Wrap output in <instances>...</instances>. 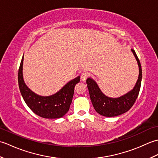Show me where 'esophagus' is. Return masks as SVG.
Masks as SVG:
<instances>
[{"instance_id":"1","label":"esophagus","mask_w":158,"mask_h":158,"mask_svg":"<svg viewBox=\"0 0 158 158\" xmlns=\"http://www.w3.org/2000/svg\"><path fill=\"white\" fill-rule=\"evenodd\" d=\"M88 77V74L87 73H81V81H83V82L85 81Z\"/></svg>"}]
</instances>
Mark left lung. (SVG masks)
I'll use <instances>...</instances> for the list:
<instances>
[{"instance_id":"left-lung-1","label":"left lung","mask_w":158,"mask_h":158,"mask_svg":"<svg viewBox=\"0 0 158 158\" xmlns=\"http://www.w3.org/2000/svg\"><path fill=\"white\" fill-rule=\"evenodd\" d=\"M138 63L139 75L136 84L132 90L118 98H110L104 94L97 83L92 78H88L86 83L90 99L96 111L102 116L111 117L122 115L130 109L135 104L140 91L142 80L140 62L134 49H131Z\"/></svg>"}]
</instances>
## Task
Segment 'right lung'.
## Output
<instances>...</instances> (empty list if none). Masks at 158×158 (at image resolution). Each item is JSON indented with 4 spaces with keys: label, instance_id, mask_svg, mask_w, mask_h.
<instances>
[{
    "label": "right lung",
    "instance_id": "1",
    "mask_svg": "<svg viewBox=\"0 0 158 158\" xmlns=\"http://www.w3.org/2000/svg\"><path fill=\"white\" fill-rule=\"evenodd\" d=\"M23 56L18 71V83L21 94L26 105L36 115L46 119H58L69 111L72 102L74 89L80 81L78 76L68 82L58 92L51 96L36 94L26 85L23 77Z\"/></svg>",
    "mask_w": 158,
    "mask_h": 158
}]
</instances>
